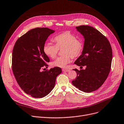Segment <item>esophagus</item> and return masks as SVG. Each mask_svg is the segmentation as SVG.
<instances>
[{
    "instance_id": "esophagus-1",
    "label": "esophagus",
    "mask_w": 124,
    "mask_h": 124,
    "mask_svg": "<svg viewBox=\"0 0 124 124\" xmlns=\"http://www.w3.org/2000/svg\"><path fill=\"white\" fill-rule=\"evenodd\" d=\"M62 71H63V72H69L70 70H67V69H62Z\"/></svg>"
}]
</instances>
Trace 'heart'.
<instances>
[{
    "mask_svg": "<svg viewBox=\"0 0 124 124\" xmlns=\"http://www.w3.org/2000/svg\"><path fill=\"white\" fill-rule=\"evenodd\" d=\"M54 41L55 44L46 43L43 47L45 55L50 58L56 57L59 50H62L63 56L57 58L52 62V66L62 68L67 67L70 63L71 58H75L81 54L83 49V44L81 40H77V37L69 31L56 36Z\"/></svg>",
    "mask_w": 124,
    "mask_h": 124,
    "instance_id": "obj_1",
    "label": "heart"
}]
</instances>
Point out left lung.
<instances>
[{
  "label": "left lung",
  "instance_id": "1",
  "mask_svg": "<svg viewBox=\"0 0 124 124\" xmlns=\"http://www.w3.org/2000/svg\"><path fill=\"white\" fill-rule=\"evenodd\" d=\"M83 36L84 42L81 55L75 61L77 66L85 69H74L77 77L73 85L85 93L99 88L109 74L112 61V50L107 38L101 32L89 25L76 27Z\"/></svg>",
  "mask_w": 124,
  "mask_h": 124
}]
</instances>
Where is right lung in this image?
<instances>
[{
    "label": "right lung",
    "instance_id": "obj_1",
    "mask_svg": "<svg viewBox=\"0 0 124 124\" xmlns=\"http://www.w3.org/2000/svg\"><path fill=\"white\" fill-rule=\"evenodd\" d=\"M54 32L47 28L31 29L17 39L13 49L12 67L16 79L26 93L36 98L47 95L62 72L58 67L42 71L50 61L44 52V46Z\"/></svg>",
    "mask_w": 124,
    "mask_h": 124
}]
</instances>
